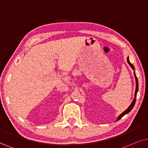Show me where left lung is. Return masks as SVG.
<instances>
[{"mask_svg": "<svg viewBox=\"0 0 148 148\" xmlns=\"http://www.w3.org/2000/svg\"><path fill=\"white\" fill-rule=\"evenodd\" d=\"M127 62H128V63H129V64L130 65V66H131V68H133V70H135V68H134L133 65L132 64L131 62H130L129 58H127ZM134 74H135V80H136V90H135V98H134L133 102H132L131 104V105H130L129 107L128 108V109L126 110L125 111L123 112V113H122L121 115L119 116V119H118V121H119V120H120V119H121L122 117L124 116H125V114H127L129 113V112L131 111L132 109H133V108L134 107V106H135V101H136V97H137V91H138V89H139V85H138V80H137V76H136V75H135V72H134Z\"/></svg>", "mask_w": 148, "mask_h": 148, "instance_id": "1", "label": "left lung"}]
</instances>
